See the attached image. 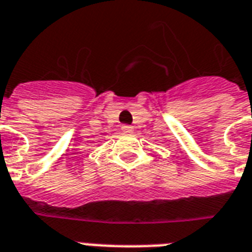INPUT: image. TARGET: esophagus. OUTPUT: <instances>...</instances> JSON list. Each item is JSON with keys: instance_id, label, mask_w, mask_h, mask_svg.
<instances>
[{"instance_id": "esophagus-1", "label": "esophagus", "mask_w": 252, "mask_h": 252, "mask_svg": "<svg viewBox=\"0 0 252 252\" xmlns=\"http://www.w3.org/2000/svg\"><path fill=\"white\" fill-rule=\"evenodd\" d=\"M122 130L123 132H132V130H133V128H132L130 126H123Z\"/></svg>"}]
</instances>
